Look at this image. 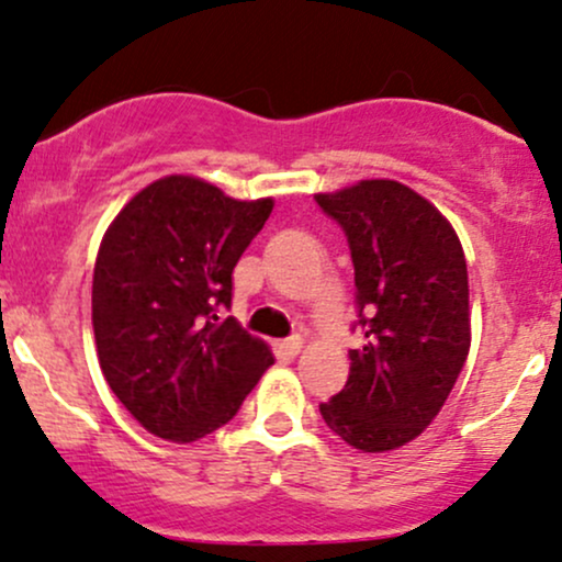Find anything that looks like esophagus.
I'll use <instances>...</instances> for the list:
<instances>
[{"mask_svg":"<svg viewBox=\"0 0 562 562\" xmlns=\"http://www.w3.org/2000/svg\"><path fill=\"white\" fill-rule=\"evenodd\" d=\"M301 347H304V338L301 336H291V338H285V341H280L277 344V355H282V357H295L301 351Z\"/></svg>","mask_w":562,"mask_h":562,"instance_id":"34e87169","label":"esophagus"}]
</instances>
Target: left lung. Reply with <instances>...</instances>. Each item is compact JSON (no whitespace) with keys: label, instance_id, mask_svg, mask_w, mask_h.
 <instances>
[{"label":"left lung","instance_id":"1","mask_svg":"<svg viewBox=\"0 0 562 562\" xmlns=\"http://www.w3.org/2000/svg\"><path fill=\"white\" fill-rule=\"evenodd\" d=\"M317 205L347 234L362 347L325 424L366 453L392 451L429 427L470 355V282L453 226L397 181H360Z\"/></svg>","mask_w":562,"mask_h":562}]
</instances>
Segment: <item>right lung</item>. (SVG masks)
Returning a JSON list of instances; mask_svg holds the SVG:
<instances>
[{
	"mask_svg": "<svg viewBox=\"0 0 562 562\" xmlns=\"http://www.w3.org/2000/svg\"><path fill=\"white\" fill-rule=\"evenodd\" d=\"M271 207L168 176L138 191L103 237L92 271L98 360L120 403L162 440L224 427L274 362L267 344L221 317L232 271Z\"/></svg>",
	"mask_w": 562,
	"mask_h": 562,
	"instance_id": "obj_1",
	"label": "right lung"
}]
</instances>
